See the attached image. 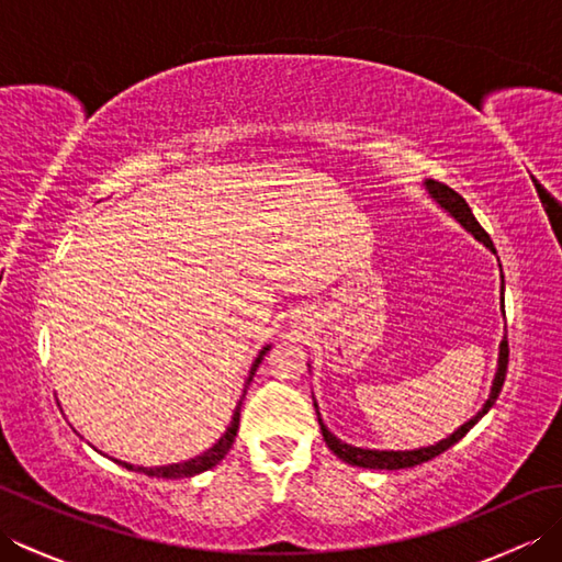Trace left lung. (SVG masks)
<instances>
[{
	"label": "left lung",
	"mask_w": 562,
	"mask_h": 562,
	"mask_svg": "<svg viewBox=\"0 0 562 562\" xmlns=\"http://www.w3.org/2000/svg\"><path fill=\"white\" fill-rule=\"evenodd\" d=\"M427 190L432 193V198L439 202L441 207H445L447 212H451L453 217H457L465 229H469L479 241H483L487 248L495 250L491 236H487V232L483 229V226L479 224V220L473 217V212L469 207V202H465L457 190L449 188L447 183H439V181H427ZM507 362H509V345H507V336L503 340V345H499V364H497V374H495V381H493V391H491V398H487V403L483 405V411L473 417L471 423H465L463 427H459L457 432H453L451 437L441 439L439 445L435 447H427V449H415V451H376V449H360V447H350L345 445V441H340L336 435L328 432V427L321 423V415H318V408H316V415H318V425H321V432H324V439L328 449L336 453L338 459H342L345 463H352V465H360V469H384V471H396V469H411V465H417V463H425L429 459L439 457V453H445L449 447L457 445V441L461 437H465V432L481 420V417L493 408V403L497 401L499 391H503V384H505V376H507ZM316 405V403H314Z\"/></svg>",
	"instance_id": "obj_1"
}]
</instances>
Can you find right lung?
I'll return each mask as SVG.
<instances>
[{"label": "right lung", "instance_id": "right-lung-1", "mask_svg": "<svg viewBox=\"0 0 562 562\" xmlns=\"http://www.w3.org/2000/svg\"><path fill=\"white\" fill-rule=\"evenodd\" d=\"M266 352H268V348H262V352L258 355V360H256L254 369H250V376H254V372L258 369V364H260V360H262V355H266ZM250 376H248V384H250ZM244 396H246V391H244ZM238 415H241V401H238L236 411H234V417H232V425L226 427V432L222 435V439H220L217 445H214L212 449H207L205 453H202V457H195V459L183 461V463H173V465H161V469H142V465H137V469H135V465H130V463H125V461H117V463H121L123 469H127V471H137V473L151 475V479H169V481H173V479H190V475H198V473H202V471L212 469V465H217V463L226 457V451L232 449L234 439H236Z\"/></svg>", "mask_w": 562, "mask_h": 562}]
</instances>
